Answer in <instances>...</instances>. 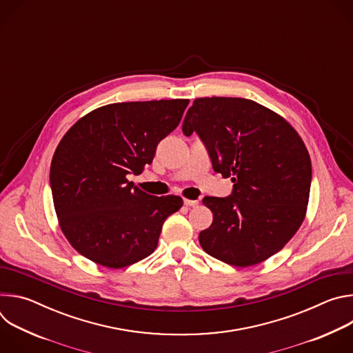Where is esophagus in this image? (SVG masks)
I'll return each instance as SVG.
<instances>
[{"mask_svg":"<svg viewBox=\"0 0 353 353\" xmlns=\"http://www.w3.org/2000/svg\"><path fill=\"white\" fill-rule=\"evenodd\" d=\"M184 205H187V207H196L198 205V201L196 199H187V198H184Z\"/></svg>","mask_w":353,"mask_h":353,"instance_id":"1","label":"esophagus"}]
</instances>
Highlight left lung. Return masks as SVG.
Segmentation results:
<instances>
[{"label":"left lung","mask_w":353,"mask_h":353,"mask_svg":"<svg viewBox=\"0 0 353 353\" xmlns=\"http://www.w3.org/2000/svg\"><path fill=\"white\" fill-rule=\"evenodd\" d=\"M183 132H196L212 168L233 183L226 198L205 196L212 225L199 233L205 253L233 267L278 253L303 223L312 161L296 130L279 114L243 97H198Z\"/></svg>","instance_id":"1"}]
</instances>
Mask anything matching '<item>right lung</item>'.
I'll return each instance as SVG.
<instances>
[{
	"mask_svg": "<svg viewBox=\"0 0 353 353\" xmlns=\"http://www.w3.org/2000/svg\"><path fill=\"white\" fill-rule=\"evenodd\" d=\"M188 99L112 103L79 119L60 141L50 185L60 228L79 254L119 270L150 256L177 195H149L130 174L152 163Z\"/></svg>",
	"mask_w": 353,
	"mask_h": 353,
	"instance_id": "1",
	"label": "right lung"
}]
</instances>
